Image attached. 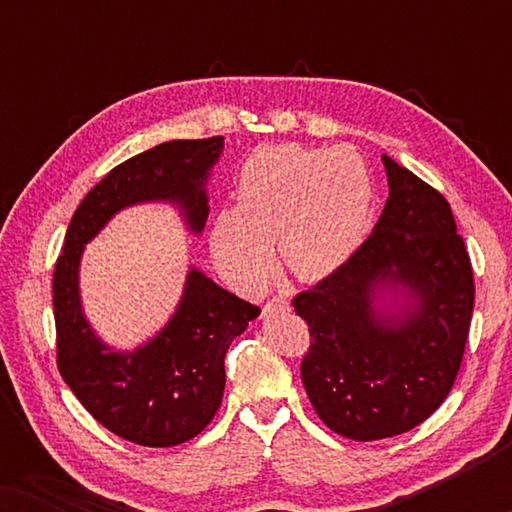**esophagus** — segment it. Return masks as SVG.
Instances as JSON below:
<instances>
[{"label":"esophagus","instance_id":"1","mask_svg":"<svg viewBox=\"0 0 512 512\" xmlns=\"http://www.w3.org/2000/svg\"><path fill=\"white\" fill-rule=\"evenodd\" d=\"M270 310H289V300H284V298L268 300L263 307V312H270Z\"/></svg>","mask_w":512,"mask_h":512}]
</instances>
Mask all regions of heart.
I'll return each mask as SVG.
<instances>
[{
    "instance_id": "heart-1",
    "label": "heart",
    "mask_w": 512,
    "mask_h": 512,
    "mask_svg": "<svg viewBox=\"0 0 512 512\" xmlns=\"http://www.w3.org/2000/svg\"><path fill=\"white\" fill-rule=\"evenodd\" d=\"M373 207L366 160L352 146H261L244 160L235 209L214 219L209 244L219 268L244 289H261L272 244L298 279H324L359 249Z\"/></svg>"
}]
</instances>
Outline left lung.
<instances>
[{
  "label": "left lung",
  "mask_w": 512,
  "mask_h": 512,
  "mask_svg": "<svg viewBox=\"0 0 512 512\" xmlns=\"http://www.w3.org/2000/svg\"><path fill=\"white\" fill-rule=\"evenodd\" d=\"M382 163L389 198L373 233L293 298L310 326L300 363L310 403L328 429L361 443L415 429L440 408L464 359L475 300L450 202L396 160Z\"/></svg>",
  "instance_id": "8db88e82"
}]
</instances>
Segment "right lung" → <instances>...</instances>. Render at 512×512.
Instances as JSON below:
<instances>
[{
    "instance_id": "1",
    "label": "right lung",
    "mask_w": 512,
    "mask_h": 512,
    "mask_svg": "<svg viewBox=\"0 0 512 512\" xmlns=\"http://www.w3.org/2000/svg\"><path fill=\"white\" fill-rule=\"evenodd\" d=\"M223 151V137L174 139L114 167L69 221L53 270L58 370L83 408L123 440L172 447L198 436L219 410L226 352L261 310L191 268L172 319L156 338L116 352L97 338L83 314L79 265L83 247L121 209L172 202L191 233L205 228V184Z\"/></svg>"
}]
</instances>
